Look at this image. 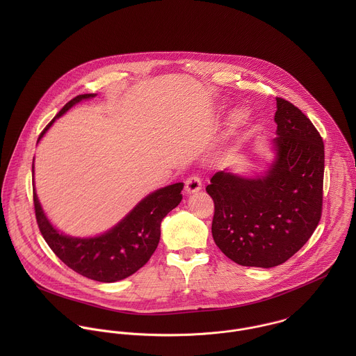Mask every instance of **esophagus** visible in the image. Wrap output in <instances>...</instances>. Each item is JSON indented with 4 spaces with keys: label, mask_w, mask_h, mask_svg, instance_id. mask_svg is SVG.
I'll list each match as a JSON object with an SVG mask.
<instances>
[{
    "label": "esophagus",
    "mask_w": 356,
    "mask_h": 356,
    "mask_svg": "<svg viewBox=\"0 0 356 356\" xmlns=\"http://www.w3.org/2000/svg\"><path fill=\"white\" fill-rule=\"evenodd\" d=\"M202 189V179L197 175H191L186 181H185V191L188 195L196 193Z\"/></svg>",
    "instance_id": "esophagus-1"
}]
</instances>
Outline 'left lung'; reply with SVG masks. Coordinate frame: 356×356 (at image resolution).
Listing matches in <instances>:
<instances>
[{
	"label": "left lung",
	"mask_w": 356,
	"mask_h": 356,
	"mask_svg": "<svg viewBox=\"0 0 356 356\" xmlns=\"http://www.w3.org/2000/svg\"><path fill=\"white\" fill-rule=\"evenodd\" d=\"M275 160L261 178L219 171L205 188L213 200L212 237L241 266L270 268L296 254L322 215L325 147L292 102L277 97Z\"/></svg>",
	"instance_id": "1"
}]
</instances>
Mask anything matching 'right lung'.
<instances>
[{"instance_id":"1","label":"right lung","mask_w":356,"mask_h":356,"mask_svg":"<svg viewBox=\"0 0 356 356\" xmlns=\"http://www.w3.org/2000/svg\"><path fill=\"white\" fill-rule=\"evenodd\" d=\"M96 95H79L67 102L56 118L76 102ZM40 134V138L54 119ZM38 138V140H40ZM34 171V163H33ZM182 182L168 185L147 196L115 227L93 238H74L58 233L45 216L33 189L35 218L41 234L54 254L75 273L99 282H116L138 271L151 259L160 240L163 218L182 200Z\"/></svg>"}]
</instances>
